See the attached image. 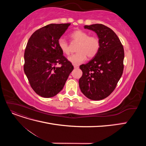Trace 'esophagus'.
I'll use <instances>...</instances> for the list:
<instances>
[{"mask_svg":"<svg viewBox=\"0 0 146 146\" xmlns=\"http://www.w3.org/2000/svg\"><path fill=\"white\" fill-rule=\"evenodd\" d=\"M74 68L75 69H78V68H79V66H76V65H74Z\"/></svg>","mask_w":146,"mask_h":146,"instance_id":"obj_1","label":"esophagus"}]
</instances>
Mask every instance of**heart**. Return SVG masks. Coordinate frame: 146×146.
<instances>
[{"instance_id":"1","label":"heart","mask_w":146,"mask_h":146,"mask_svg":"<svg viewBox=\"0 0 146 146\" xmlns=\"http://www.w3.org/2000/svg\"><path fill=\"white\" fill-rule=\"evenodd\" d=\"M70 37L72 41L78 43L77 48V53L68 57L69 62L73 65H80L86 60L87 56L89 58H93L98 54L100 47L98 38L90 36L89 33L82 30L74 31L70 33ZM58 46L63 54L65 55L69 54V46L65 39L60 38Z\"/></svg>"}]
</instances>
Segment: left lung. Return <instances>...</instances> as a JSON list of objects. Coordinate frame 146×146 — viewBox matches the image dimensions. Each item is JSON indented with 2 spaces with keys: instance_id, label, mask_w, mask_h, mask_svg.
<instances>
[{
  "instance_id": "8db88e82",
  "label": "left lung",
  "mask_w": 146,
  "mask_h": 146,
  "mask_svg": "<svg viewBox=\"0 0 146 146\" xmlns=\"http://www.w3.org/2000/svg\"><path fill=\"white\" fill-rule=\"evenodd\" d=\"M94 31L100 41V50L93 58L80 66L83 74L79 86L86 98L100 100L107 98L115 89L123 70L124 51L113 31L103 24L85 25Z\"/></svg>"
}]
</instances>
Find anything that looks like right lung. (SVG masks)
Returning <instances> with one entry per match:
<instances>
[{
  "label": "right lung",
  "instance_id": "1",
  "mask_svg": "<svg viewBox=\"0 0 146 146\" xmlns=\"http://www.w3.org/2000/svg\"><path fill=\"white\" fill-rule=\"evenodd\" d=\"M70 24H50L37 30L29 38L24 53V72L37 94L49 98L60 92L74 69L63 55L58 41ZM58 63L61 67H55Z\"/></svg>",
  "mask_w": 146,
  "mask_h": 146
}]
</instances>
